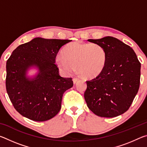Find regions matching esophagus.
Wrapping results in <instances>:
<instances>
[{
  "label": "esophagus",
  "mask_w": 147,
  "mask_h": 147,
  "mask_svg": "<svg viewBox=\"0 0 147 147\" xmlns=\"http://www.w3.org/2000/svg\"><path fill=\"white\" fill-rule=\"evenodd\" d=\"M73 83H74V84H76L77 83V82L78 81V78H74L73 79Z\"/></svg>",
  "instance_id": "34e87169"
}]
</instances>
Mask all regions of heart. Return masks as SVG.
I'll use <instances>...</instances> for the list:
<instances>
[{"instance_id":"1","label":"heart","mask_w":147,"mask_h":147,"mask_svg":"<svg viewBox=\"0 0 147 147\" xmlns=\"http://www.w3.org/2000/svg\"><path fill=\"white\" fill-rule=\"evenodd\" d=\"M62 56L55 59L58 68L65 74L73 73L76 69L80 76L91 78L103 70L106 53L103 47L96 43L73 42L64 47Z\"/></svg>"}]
</instances>
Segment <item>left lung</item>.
Returning <instances> with one entry per match:
<instances>
[{
    "label": "left lung",
    "instance_id": "1",
    "mask_svg": "<svg viewBox=\"0 0 147 147\" xmlns=\"http://www.w3.org/2000/svg\"><path fill=\"white\" fill-rule=\"evenodd\" d=\"M104 47L105 65L101 73L86 81L87 105L95 115L115 117L128 110L138 93L141 63L130 46L113 37L88 39Z\"/></svg>",
    "mask_w": 147,
    "mask_h": 147
}]
</instances>
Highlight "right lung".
I'll return each instance as SVG.
<instances>
[{"instance_id": "right-lung-1", "label": "right lung", "mask_w": 147, "mask_h": 147, "mask_svg": "<svg viewBox=\"0 0 147 147\" xmlns=\"http://www.w3.org/2000/svg\"><path fill=\"white\" fill-rule=\"evenodd\" d=\"M69 39L36 38L17 47L6 62V91L15 109L34 121L53 118L60 110L63 94L73 86L71 78L59 74L55 58ZM38 70L28 76L31 68Z\"/></svg>"}]
</instances>
